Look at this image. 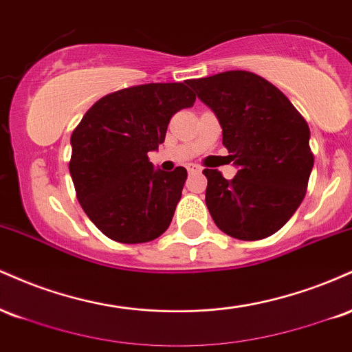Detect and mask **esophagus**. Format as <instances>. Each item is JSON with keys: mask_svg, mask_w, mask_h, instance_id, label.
<instances>
[{"mask_svg": "<svg viewBox=\"0 0 352 352\" xmlns=\"http://www.w3.org/2000/svg\"><path fill=\"white\" fill-rule=\"evenodd\" d=\"M187 172L188 173H197V172H200V167H197V165H193V164H188L187 165Z\"/></svg>", "mask_w": 352, "mask_h": 352, "instance_id": "34e87169", "label": "esophagus"}]
</instances>
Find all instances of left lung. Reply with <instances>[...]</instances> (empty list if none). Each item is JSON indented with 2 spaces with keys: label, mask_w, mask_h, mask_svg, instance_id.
I'll use <instances>...</instances> for the list:
<instances>
[{
  "label": "left lung",
  "mask_w": 352,
  "mask_h": 352,
  "mask_svg": "<svg viewBox=\"0 0 352 352\" xmlns=\"http://www.w3.org/2000/svg\"><path fill=\"white\" fill-rule=\"evenodd\" d=\"M187 84L215 112L238 167L233 180L204 170L210 215L238 240L272 236L306 195L314 164L308 122L280 89L254 72L225 71Z\"/></svg>",
  "instance_id": "8db88e82"
}]
</instances>
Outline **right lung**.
<instances>
[{"label":"right lung","instance_id":"obj_1","mask_svg":"<svg viewBox=\"0 0 352 352\" xmlns=\"http://www.w3.org/2000/svg\"><path fill=\"white\" fill-rule=\"evenodd\" d=\"M197 96L185 82H151L99 99L72 131L69 172L89 220L119 243H145L170 225L187 170H153L147 153Z\"/></svg>","mask_w":352,"mask_h":352}]
</instances>
